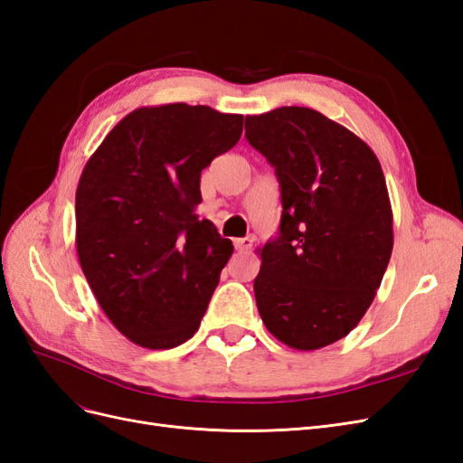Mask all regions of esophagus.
Here are the masks:
<instances>
[{
  "mask_svg": "<svg viewBox=\"0 0 463 463\" xmlns=\"http://www.w3.org/2000/svg\"><path fill=\"white\" fill-rule=\"evenodd\" d=\"M253 247V240L250 237H241V240H235V249L240 250V253H247Z\"/></svg>",
  "mask_w": 463,
  "mask_h": 463,
  "instance_id": "obj_1",
  "label": "esophagus"
}]
</instances>
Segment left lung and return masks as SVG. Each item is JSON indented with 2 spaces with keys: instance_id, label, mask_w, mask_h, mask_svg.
I'll return each mask as SVG.
<instances>
[{
  "instance_id": "left-lung-1",
  "label": "left lung",
  "mask_w": 463,
  "mask_h": 463,
  "mask_svg": "<svg viewBox=\"0 0 463 463\" xmlns=\"http://www.w3.org/2000/svg\"><path fill=\"white\" fill-rule=\"evenodd\" d=\"M282 193L279 233L260 250L255 299L269 332L313 352L342 340L371 307L394 245L374 152L320 111L284 106L245 118Z\"/></svg>"
}]
</instances>
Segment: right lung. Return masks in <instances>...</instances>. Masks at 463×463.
<instances>
[{
  "label": "right lung",
  "mask_w": 463,
  "mask_h": 463,
  "mask_svg": "<svg viewBox=\"0 0 463 463\" xmlns=\"http://www.w3.org/2000/svg\"><path fill=\"white\" fill-rule=\"evenodd\" d=\"M243 116L184 102L138 108L80 174L77 255L102 311L125 338L170 349L199 330L233 253L199 220L201 172L237 145Z\"/></svg>",
  "instance_id": "add662e5"
}]
</instances>
